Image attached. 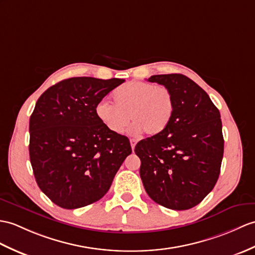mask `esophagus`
<instances>
[{
    "mask_svg": "<svg viewBox=\"0 0 255 255\" xmlns=\"http://www.w3.org/2000/svg\"><path fill=\"white\" fill-rule=\"evenodd\" d=\"M135 144H137V140H135V139H131V140H130V145H131V149H132V150H134Z\"/></svg>",
    "mask_w": 255,
    "mask_h": 255,
    "instance_id": "obj_1",
    "label": "esophagus"
}]
</instances>
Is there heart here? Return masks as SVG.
Returning <instances> with one entry per match:
<instances>
[{
    "label": "heart",
    "mask_w": 255,
    "mask_h": 255,
    "mask_svg": "<svg viewBox=\"0 0 255 255\" xmlns=\"http://www.w3.org/2000/svg\"><path fill=\"white\" fill-rule=\"evenodd\" d=\"M114 104L101 101L96 108L99 121L114 134H121L130 121L133 134L142 130L149 135L162 132L168 126L175 110V99L164 85L130 81L117 88L112 94Z\"/></svg>",
    "instance_id": "obj_1"
}]
</instances>
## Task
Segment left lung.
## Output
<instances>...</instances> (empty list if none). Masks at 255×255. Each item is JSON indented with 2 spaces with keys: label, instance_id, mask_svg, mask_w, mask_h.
Returning a JSON list of instances; mask_svg holds the SVG:
<instances>
[{
  "label": "left lung",
  "instance_id": "obj_1",
  "mask_svg": "<svg viewBox=\"0 0 255 255\" xmlns=\"http://www.w3.org/2000/svg\"><path fill=\"white\" fill-rule=\"evenodd\" d=\"M147 81L168 87L175 110L162 132L139 141L134 153L149 197L176 211L198 205L221 173L224 138L220 111L193 80L181 74L154 75Z\"/></svg>",
  "mask_w": 255,
  "mask_h": 255
}]
</instances>
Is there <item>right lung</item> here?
<instances>
[{"label": "right lung", "instance_id": "right-lung-1", "mask_svg": "<svg viewBox=\"0 0 255 255\" xmlns=\"http://www.w3.org/2000/svg\"><path fill=\"white\" fill-rule=\"evenodd\" d=\"M124 79L74 77L42 93L29 122L35 181L53 203L79 209L104 197L131 154L129 139L109 131L97 105Z\"/></svg>", "mask_w": 255, "mask_h": 255}]
</instances>
